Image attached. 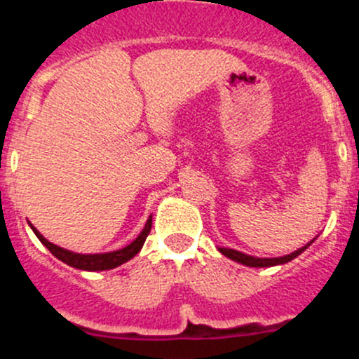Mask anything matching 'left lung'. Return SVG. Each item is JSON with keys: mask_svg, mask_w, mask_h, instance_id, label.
<instances>
[{"mask_svg": "<svg viewBox=\"0 0 359 359\" xmlns=\"http://www.w3.org/2000/svg\"><path fill=\"white\" fill-rule=\"evenodd\" d=\"M313 241H311V243H313ZM311 243H307L306 247L295 250V252L290 253V255L274 257V259H260V257H252V255H247V253H241V252H238V250H233V248H219V252L222 253V255L229 257V259L234 260V262L243 264V266H250V267H271V266H278V264L290 262L292 259L299 257L300 253H302L304 250L309 247Z\"/></svg>", "mask_w": 359, "mask_h": 359, "instance_id": "1", "label": "left lung"}]
</instances>
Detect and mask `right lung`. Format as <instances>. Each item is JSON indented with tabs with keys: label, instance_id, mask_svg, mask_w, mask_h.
I'll list each match as a JSON object with an SVG mask.
<instances>
[{
	"label": "right lung",
	"instance_id": "1",
	"mask_svg": "<svg viewBox=\"0 0 359 359\" xmlns=\"http://www.w3.org/2000/svg\"><path fill=\"white\" fill-rule=\"evenodd\" d=\"M151 224H153V217H149V219H147L142 233H140L139 236L132 241V243L126 245L125 248L116 250V252H107V253H88V255H86V253L69 252V250H66V248L57 247V245L50 243L48 240H45V238L39 234V231L36 229V227L31 226V229L34 231V234L38 236V240L41 241V243L45 245V247L48 248L50 252L57 257V259L62 260V262H66L67 266L76 267V269H83V271H107V269H114V267L128 262L130 259H133V257L140 252V248H142L147 234L151 233Z\"/></svg>",
	"mask_w": 359,
	"mask_h": 359
}]
</instances>
